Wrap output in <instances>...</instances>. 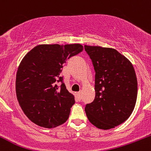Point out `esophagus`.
<instances>
[{"label": "esophagus", "instance_id": "obj_1", "mask_svg": "<svg viewBox=\"0 0 151 151\" xmlns=\"http://www.w3.org/2000/svg\"><path fill=\"white\" fill-rule=\"evenodd\" d=\"M77 96L78 99H79V100L81 99V91H79V92L77 93Z\"/></svg>", "mask_w": 151, "mask_h": 151}]
</instances>
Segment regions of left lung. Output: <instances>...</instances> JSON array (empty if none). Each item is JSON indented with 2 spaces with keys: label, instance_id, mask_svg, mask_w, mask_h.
I'll list each match as a JSON object with an SVG mask.
<instances>
[{
  "label": "left lung",
  "instance_id": "left-lung-1",
  "mask_svg": "<svg viewBox=\"0 0 151 151\" xmlns=\"http://www.w3.org/2000/svg\"><path fill=\"white\" fill-rule=\"evenodd\" d=\"M95 74V99L85 106L88 119L108 130L129 119L136 105L138 82L131 62L113 48L84 45Z\"/></svg>",
  "mask_w": 151,
  "mask_h": 151
}]
</instances>
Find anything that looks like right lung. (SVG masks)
<instances>
[{"instance_id":"obj_1","label":"right lung","mask_w":151,"mask_h":151,"mask_svg":"<svg viewBox=\"0 0 151 151\" xmlns=\"http://www.w3.org/2000/svg\"><path fill=\"white\" fill-rule=\"evenodd\" d=\"M83 50L80 44L40 45L20 62L15 81L17 99L22 111L34 124L52 129L68 119L75 101L60 73L66 60ZM60 81L61 85L58 86Z\"/></svg>"}]
</instances>
